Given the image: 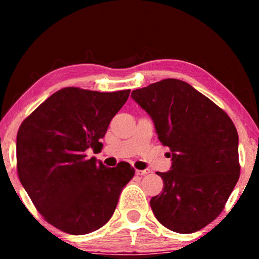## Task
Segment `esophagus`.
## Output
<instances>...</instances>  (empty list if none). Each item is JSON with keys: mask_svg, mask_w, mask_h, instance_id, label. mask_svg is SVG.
Masks as SVG:
<instances>
[{"mask_svg": "<svg viewBox=\"0 0 259 259\" xmlns=\"http://www.w3.org/2000/svg\"><path fill=\"white\" fill-rule=\"evenodd\" d=\"M148 172H150V170H148V169L136 170V175H137V176H145V175H147Z\"/></svg>", "mask_w": 259, "mask_h": 259, "instance_id": "obj_1", "label": "esophagus"}]
</instances>
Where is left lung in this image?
Returning <instances> with one entry per match:
<instances>
[{
    "mask_svg": "<svg viewBox=\"0 0 259 259\" xmlns=\"http://www.w3.org/2000/svg\"><path fill=\"white\" fill-rule=\"evenodd\" d=\"M131 97L154 122L162 145L170 148L171 170L156 172L163 191L151 199L166 229L193 233L224 209L239 181V136L230 116L188 83L165 78Z\"/></svg>",
    "mask_w": 259,
    "mask_h": 259,
    "instance_id": "1",
    "label": "left lung"
}]
</instances>
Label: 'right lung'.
Masks as SVG:
<instances>
[{
	"instance_id": "right-lung-1",
	"label": "right lung",
	"mask_w": 259,
	"mask_h": 259,
	"mask_svg": "<svg viewBox=\"0 0 259 259\" xmlns=\"http://www.w3.org/2000/svg\"><path fill=\"white\" fill-rule=\"evenodd\" d=\"M129 95L130 90L64 88L21 123L17 135L20 183L38 212L58 230L83 235L100 229L134 177L128 162L107 168L85 153L102 150L100 139Z\"/></svg>"
}]
</instances>
